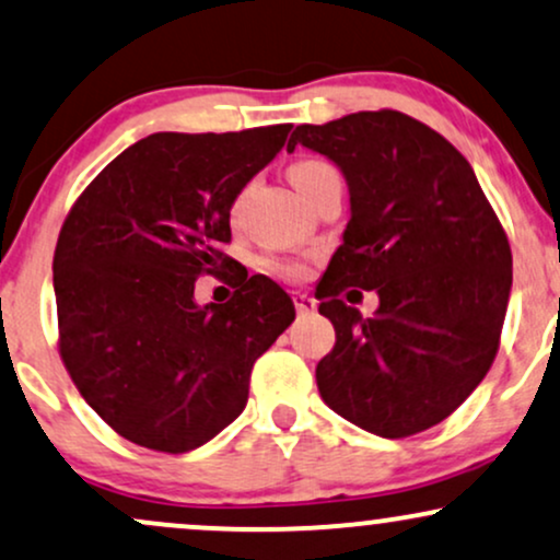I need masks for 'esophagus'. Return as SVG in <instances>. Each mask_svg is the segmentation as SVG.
Here are the masks:
<instances>
[{"mask_svg":"<svg viewBox=\"0 0 560 560\" xmlns=\"http://www.w3.org/2000/svg\"><path fill=\"white\" fill-rule=\"evenodd\" d=\"M294 307H298V313L300 315H310V313H315V300L313 298H307V294H298V298H294Z\"/></svg>","mask_w":560,"mask_h":560,"instance_id":"esophagus-1","label":"esophagus"}]
</instances>
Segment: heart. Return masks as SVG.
<instances>
[{"mask_svg":"<svg viewBox=\"0 0 560 560\" xmlns=\"http://www.w3.org/2000/svg\"><path fill=\"white\" fill-rule=\"evenodd\" d=\"M289 177H292L294 187H298L302 195H307L310 190H315L320 182L339 177V172H336V166L328 164V161L305 159V161H298V164L289 170ZM242 206H245V192L237 195V200H234V206H232L234 219H237V215L242 213ZM268 268H271L276 276H281V279H289V281L305 279V276H307V260L305 258H279V260L268 262Z\"/></svg>","mask_w":560,"mask_h":560,"instance_id":"b5f03b06","label":"heart"}]
</instances>
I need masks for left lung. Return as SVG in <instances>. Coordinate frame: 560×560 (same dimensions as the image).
I'll use <instances>...</instances> for the list:
<instances>
[{"label":"left lung","instance_id":"8db88e82","mask_svg":"<svg viewBox=\"0 0 560 560\" xmlns=\"http://www.w3.org/2000/svg\"><path fill=\"white\" fill-rule=\"evenodd\" d=\"M294 145L331 159L352 203L318 287L320 315L336 328L315 368L323 401L381 438L422 433L493 365L511 292L506 232L469 161L407 114L300 125L287 151ZM349 285L380 292L375 316L340 300Z\"/></svg>","mask_w":560,"mask_h":560}]
</instances>
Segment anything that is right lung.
Returning a JSON list of instances; mask_svg holds the SVG:
<instances>
[{
    "mask_svg": "<svg viewBox=\"0 0 560 560\" xmlns=\"http://www.w3.org/2000/svg\"><path fill=\"white\" fill-rule=\"evenodd\" d=\"M289 130L148 135L67 213L54 250L59 354L80 396L138 446L185 454L211 441L294 320L289 294L260 273L224 305L195 302L198 276L237 262L221 250L229 208Z\"/></svg>",
    "mask_w": 560,
    "mask_h": 560,
    "instance_id": "obj_1",
    "label": "right lung"
}]
</instances>
